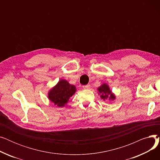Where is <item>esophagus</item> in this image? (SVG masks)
Listing matches in <instances>:
<instances>
[{"label":"esophagus","instance_id":"obj_1","mask_svg":"<svg viewBox=\"0 0 160 160\" xmlns=\"http://www.w3.org/2000/svg\"><path fill=\"white\" fill-rule=\"evenodd\" d=\"M89 88H90L89 85H86V86H83V89H89Z\"/></svg>","mask_w":160,"mask_h":160}]
</instances>
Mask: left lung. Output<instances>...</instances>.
Segmentation results:
<instances>
[{"label":"left lung","instance_id":"8db88e82","mask_svg":"<svg viewBox=\"0 0 160 160\" xmlns=\"http://www.w3.org/2000/svg\"><path fill=\"white\" fill-rule=\"evenodd\" d=\"M97 89L98 94L100 95V98L104 100H106V99H108L109 100H113L115 99V95L112 93L108 85L106 83H103L102 85L98 88Z\"/></svg>","mask_w":160,"mask_h":160}]
</instances>
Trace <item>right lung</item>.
<instances>
[{
  "mask_svg": "<svg viewBox=\"0 0 160 160\" xmlns=\"http://www.w3.org/2000/svg\"><path fill=\"white\" fill-rule=\"evenodd\" d=\"M77 89L65 80H60L57 84L50 89L48 98L55 106L63 107L68 102L69 99L74 93Z\"/></svg>",
  "mask_w": 160,
  "mask_h": 160,
  "instance_id": "obj_1",
  "label": "right lung"
}]
</instances>
